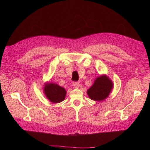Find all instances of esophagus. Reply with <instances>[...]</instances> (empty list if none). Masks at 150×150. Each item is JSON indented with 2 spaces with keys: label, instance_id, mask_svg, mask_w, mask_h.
I'll list each match as a JSON object with an SVG mask.
<instances>
[{
  "label": "esophagus",
  "instance_id": "esophagus-1",
  "mask_svg": "<svg viewBox=\"0 0 150 150\" xmlns=\"http://www.w3.org/2000/svg\"><path fill=\"white\" fill-rule=\"evenodd\" d=\"M72 84H73V86L75 88H79V83L78 82H74Z\"/></svg>",
  "mask_w": 150,
  "mask_h": 150
}]
</instances>
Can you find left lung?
Segmentation results:
<instances>
[{
	"label": "left lung",
	"instance_id": "left-lung-1",
	"mask_svg": "<svg viewBox=\"0 0 150 150\" xmlns=\"http://www.w3.org/2000/svg\"><path fill=\"white\" fill-rule=\"evenodd\" d=\"M113 89V83L106 74L95 79L91 87L87 90L89 98L93 101H102L109 96Z\"/></svg>",
	"mask_w": 150,
	"mask_h": 150
}]
</instances>
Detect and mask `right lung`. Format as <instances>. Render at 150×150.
Wrapping results in <instances>:
<instances>
[{
    "mask_svg": "<svg viewBox=\"0 0 150 150\" xmlns=\"http://www.w3.org/2000/svg\"><path fill=\"white\" fill-rule=\"evenodd\" d=\"M43 93L50 102L56 104L64 100L67 92L59 85L46 82L43 87Z\"/></svg>",
    "mask_w": 150,
    "mask_h": 150,
    "instance_id": "1",
    "label": "right lung"
}]
</instances>
